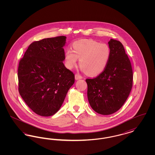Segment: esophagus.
<instances>
[{
  "mask_svg": "<svg viewBox=\"0 0 155 155\" xmlns=\"http://www.w3.org/2000/svg\"><path fill=\"white\" fill-rule=\"evenodd\" d=\"M75 80H77L82 78V76L80 75V74H75Z\"/></svg>",
  "mask_w": 155,
  "mask_h": 155,
  "instance_id": "34e87169",
  "label": "esophagus"
}]
</instances>
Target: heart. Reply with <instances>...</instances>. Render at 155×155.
I'll return each mask as SVG.
<instances>
[{
  "mask_svg": "<svg viewBox=\"0 0 155 155\" xmlns=\"http://www.w3.org/2000/svg\"><path fill=\"white\" fill-rule=\"evenodd\" d=\"M73 50L65 52V65L67 68L74 67L80 59L81 70L89 75L101 74L107 66L110 56L108 45L101 44L94 39H82L74 42Z\"/></svg>",
  "mask_w": 155,
  "mask_h": 155,
  "instance_id": "1",
  "label": "heart"
}]
</instances>
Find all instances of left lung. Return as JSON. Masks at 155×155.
<instances>
[{
	"label": "left lung",
	"instance_id": "8db88e82",
	"mask_svg": "<svg viewBox=\"0 0 155 155\" xmlns=\"http://www.w3.org/2000/svg\"><path fill=\"white\" fill-rule=\"evenodd\" d=\"M110 56L104 70L94 78H87V95L94 110L109 115L125 103L133 87V68L123 44L110 39Z\"/></svg>",
	"mask_w": 155,
	"mask_h": 155
}]
</instances>
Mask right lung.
I'll return each instance as SVG.
<instances>
[{"instance_id": "obj_1", "label": "right lung", "mask_w": 155, "mask_h": 155, "mask_svg": "<svg viewBox=\"0 0 155 155\" xmlns=\"http://www.w3.org/2000/svg\"><path fill=\"white\" fill-rule=\"evenodd\" d=\"M66 38L59 36L33 42L19 62V94L41 116H51L59 110L75 81L74 73L63 63Z\"/></svg>"}]
</instances>
